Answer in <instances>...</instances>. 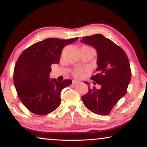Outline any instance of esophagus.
Returning <instances> with one entry per match:
<instances>
[{
    "label": "esophagus",
    "instance_id": "1",
    "mask_svg": "<svg viewBox=\"0 0 147 147\" xmlns=\"http://www.w3.org/2000/svg\"><path fill=\"white\" fill-rule=\"evenodd\" d=\"M77 83H78V80H73V84H77Z\"/></svg>",
    "mask_w": 147,
    "mask_h": 147
}]
</instances>
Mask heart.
I'll use <instances>...</instances> for the list:
<instances>
[{"label":"heart","mask_w":147,"mask_h":147,"mask_svg":"<svg viewBox=\"0 0 147 147\" xmlns=\"http://www.w3.org/2000/svg\"><path fill=\"white\" fill-rule=\"evenodd\" d=\"M86 71V69H83V68H76V69L73 70V75L76 78H80L81 76H82L83 74H84V73Z\"/></svg>","instance_id":"b5f03b06"}]
</instances>
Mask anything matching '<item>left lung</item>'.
Returning <instances> with one entry per match:
<instances>
[{"label":"left lung","instance_id":"8db88e82","mask_svg":"<svg viewBox=\"0 0 147 147\" xmlns=\"http://www.w3.org/2000/svg\"><path fill=\"white\" fill-rule=\"evenodd\" d=\"M81 42L97 51L98 73L91 80L101 86L100 89L89 88L88 92L82 96L83 104L96 114L108 115L127 92L131 78L129 61L121 47L102 34L84 37Z\"/></svg>","mask_w":147,"mask_h":147}]
</instances>
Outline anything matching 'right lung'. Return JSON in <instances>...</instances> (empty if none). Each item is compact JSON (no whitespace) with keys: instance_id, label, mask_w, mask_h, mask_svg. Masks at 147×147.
<instances>
[{"instance_id":"obj_1","label":"right lung","mask_w":147,"mask_h":147,"mask_svg":"<svg viewBox=\"0 0 147 147\" xmlns=\"http://www.w3.org/2000/svg\"><path fill=\"white\" fill-rule=\"evenodd\" d=\"M78 39H46L30 46L18 59L14 70V86L20 101L34 114H48L59 106L61 90L70 86L72 80H50L51 67L59 62L65 46Z\"/></svg>"}]
</instances>
